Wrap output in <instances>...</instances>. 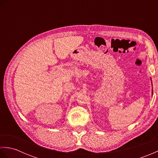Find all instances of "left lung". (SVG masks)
Wrapping results in <instances>:
<instances>
[{"mask_svg": "<svg viewBox=\"0 0 158 158\" xmlns=\"http://www.w3.org/2000/svg\"><path fill=\"white\" fill-rule=\"evenodd\" d=\"M152 93H153V91H152Z\"/></svg>", "mask_w": 158, "mask_h": 158, "instance_id": "obj_1", "label": "left lung"}]
</instances>
